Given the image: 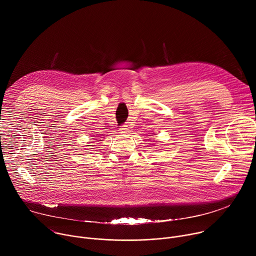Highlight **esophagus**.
<instances>
[{
  "instance_id": "1",
  "label": "esophagus",
  "mask_w": 256,
  "mask_h": 256,
  "mask_svg": "<svg viewBox=\"0 0 256 256\" xmlns=\"http://www.w3.org/2000/svg\"><path fill=\"white\" fill-rule=\"evenodd\" d=\"M120 132H122V134H128V132H130V130L128 128V124L122 126L120 128Z\"/></svg>"
}]
</instances>
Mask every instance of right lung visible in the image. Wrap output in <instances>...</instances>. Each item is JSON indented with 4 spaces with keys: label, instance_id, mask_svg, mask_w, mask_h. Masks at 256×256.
Masks as SVG:
<instances>
[{
    "label": "right lung",
    "instance_id": "obj_1",
    "mask_svg": "<svg viewBox=\"0 0 256 256\" xmlns=\"http://www.w3.org/2000/svg\"><path fill=\"white\" fill-rule=\"evenodd\" d=\"M94 136H95V134H94ZM94 142H96V140H94ZM91 144H95V142H91ZM94 146H95V144H94Z\"/></svg>",
    "mask_w": 256,
    "mask_h": 256
}]
</instances>
